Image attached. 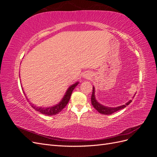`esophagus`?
<instances>
[{
  "mask_svg": "<svg viewBox=\"0 0 157 157\" xmlns=\"http://www.w3.org/2000/svg\"><path fill=\"white\" fill-rule=\"evenodd\" d=\"M83 77H84V78H88V75H84Z\"/></svg>",
  "mask_w": 157,
  "mask_h": 157,
  "instance_id": "obj_1",
  "label": "esophagus"
}]
</instances>
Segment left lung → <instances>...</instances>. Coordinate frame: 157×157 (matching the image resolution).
Returning a JSON list of instances; mask_svg holds the SVG:
<instances>
[{
  "label": "left lung",
  "mask_w": 157,
  "mask_h": 157,
  "mask_svg": "<svg viewBox=\"0 0 157 157\" xmlns=\"http://www.w3.org/2000/svg\"><path fill=\"white\" fill-rule=\"evenodd\" d=\"M132 100H130L127 102L125 105H123L122 106H118L117 107H105L101 104L99 103L97 100L96 99V97H95V88L93 87V92L92 94V97H91V101L93 107L96 109V110L99 113H101L103 115H111V114L117 112V111H119L121 109H122L125 108L127 105H129V104L132 102Z\"/></svg>",
  "instance_id": "8db88e82"
}]
</instances>
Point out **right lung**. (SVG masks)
Listing matches in <instances>:
<instances>
[{"label":"right lung","mask_w":157,"mask_h":157,"mask_svg":"<svg viewBox=\"0 0 157 157\" xmlns=\"http://www.w3.org/2000/svg\"><path fill=\"white\" fill-rule=\"evenodd\" d=\"M78 84V82L75 83L73 85H71V86L67 89V92H66L65 94L64 95V96L63 99L61 100V101L59 103L57 104V105H54L53 107H36L34 105V104H31V106L32 107H33V109H35L36 111H39L40 113L43 114V115L50 116V115H55L56 114H58L60 111L63 110L66 105H67V104L68 103L70 99L71 94H72L73 90Z\"/></svg>","instance_id":"add662e5"}]
</instances>
